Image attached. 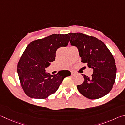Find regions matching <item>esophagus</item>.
Masks as SVG:
<instances>
[{"mask_svg":"<svg viewBox=\"0 0 125 125\" xmlns=\"http://www.w3.org/2000/svg\"><path fill=\"white\" fill-rule=\"evenodd\" d=\"M75 73H74V72H71V74L72 75H74Z\"/></svg>","mask_w":125,"mask_h":125,"instance_id":"1","label":"esophagus"}]
</instances>
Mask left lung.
<instances>
[{"instance_id":"8db88e82","label":"left lung","mask_w":125,"mask_h":125,"mask_svg":"<svg viewBox=\"0 0 125 125\" xmlns=\"http://www.w3.org/2000/svg\"><path fill=\"white\" fill-rule=\"evenodd\" d=\"M70 45L78 49L81 62L93 69L91 77L81 74L84 81L77 86L86 98L98 99L109 93L116 78V67L112 54L103 42L80 33H69Z\"/></svg>"}]
</instances>
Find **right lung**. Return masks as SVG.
Here are the masks:
<instances>
[{
  "label": "right lung",
  "instance_id": "obj_1",
  "mask_svg": "<svg viewBox=\"0 0 125 125\" xmlns=\"http://www.w3.org/2000/svg\"><path fill=\"white\" fill-rule=\"evenodd\" d=\"M70 38L68 34H52L31 42L27 46L18 63L17 74L21 85L27 96L31 98L45 99L55 93L69 70H61L50 75L46 69L55 60L59 47L67 46Z\"/></svg>",
  "mask_w": 125,
  "mask_h": 125
}]
</instances>
